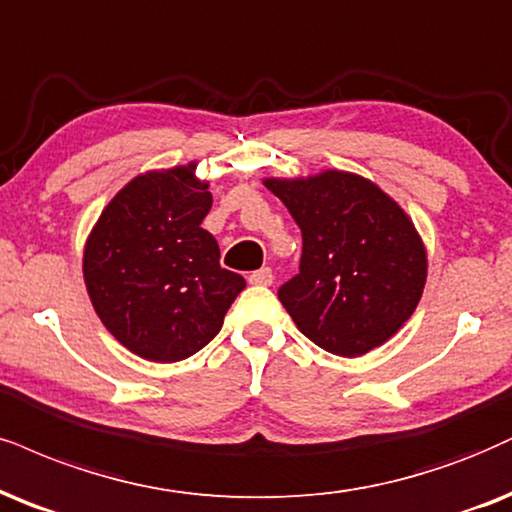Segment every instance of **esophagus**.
Wrapping results in <instances>:
<instances>
[{
  "instance_id": "1",
  "label": "esophagus",
  "mask_w": 512,
  "mask_h": 512,
  "mask_svg": "<svg viewBox=\"0 0 512 512\" xmlns=\"http://www.w3.org/2000/svg\"><path fill=\"white\" fill-rule=\"evenodd\" d=\"M273 280H275V275H273V270H270V268L254 270V273L249 275L251 285H258V287H270V285H273Z\"/></svg>"
}]
</instances>
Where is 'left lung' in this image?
<instances>
[{"label":"left lung","instance_id":"obj_1","mask_svg":"<svg viewBox=\"0 0 512 512\" xmlns=\"http://www.w3.org/2000/svg\"><path fill=\"white\" fill-rule=\"evenodd\" d=\"M263 182L304 239L299 273L277 289L296 327L344 358L394 337L427 280L425 246L403 208L375 182L344 170Z\"/></svg>","mask_w":512,"mask_h":512}]
</instances>
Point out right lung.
<instances>
[{"mask_svg": "<svg viewBox=\"0 0 512 512\" xmlns=\"http://www.w3.org/2000/svg\"><path fill=\"white\" fill-rule=\"evenodd\" d=\"M197 163L149 170L109 201L82 256L87 294L113 337L137 356L175 363L211 342L244 277L220 268Z\"/></svg>", "mask_w": 512, "mask_h": 512, "instance_id": "right-lung-1", "label": "right lung"}]
</instances>
